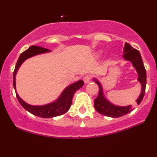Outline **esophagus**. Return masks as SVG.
I'll list each match as a JSON object with an SVG mask.
<instances>
[{"instance_id": "obj_1", "label": "esophagus", "mask_w": 157, "mask_h": 157, "mask_svg": "<svg viewBox=\"0 0 157 157\" xmlns=\"http://www.w3.org/2000/svg\"><path fill=\"white\" fill-rule=\"evenodd\" d=\"M91 79H92V77L90 76V75H86V76H85V77H83L84 82H85V83H88V82H90Z\"/></svg>"}]
</instances>
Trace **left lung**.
<instances>
[{"label": "left lung", "mask_w": 157, "mask_h": 157, "mask_svg": "<svg viewBox=\"0 0 157 157\" xmlns=\"http://www.w3.org/2000/svg\"><path fill=\"white\" fill-rule=\"evenodd\" d=\"M124 58L126 60H130L133 64L134 67L137 69L138 73V80L142 85V90L138 99H137V105H140L144 97L145 91V86H146V71H145L144 64H143L140 53L137 50L134 49L128 43H126L124 48ZM96 83L99 86V94L97 97L94 99V107L96 110L100 114L105 116L111 117V118H118L124 115L132 112L134 109L132 105L126 107L115 106L109 103L107 99H105L102 93V88L99 81L96 80Z\"/></svg>", "instance_id": "1"}]
</instances>
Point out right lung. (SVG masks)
Wrapping results in <instances>:
<instances>
[{"instance_id": "add662e5", "label": "right lung", "mask_w": 157, "mask_h": 157, "mask_svg": "<svg viewBox=\"0 0 157 157\" xmlns=\"http://www.w3.org/2000/svg\"><path fill=\"white\" fill-rule=\"evenodd\" d=\"M49 50L47 48H41V47L38 46H31L28 50L22 52L18 58L14 73H13V85H14L15 90H16L15 76H16V73L18 70L19 67H20L22 62L27 58L31 57V56H33L37 54L43 53V52H47ZM83 84L84 82L82 80H80L78 82H75V83L71 84V86L67 87L64 90L63 94H61V96L57 101L49 104V105H44V106H32V105H28L27 103H25L20 99L17 91L15 92H16L17 98L19 102L22 105V107L29 113H31V114L38 117H41V118H53V117L61 116V115L64 114L69 110L71 105V102H72L74 94L77 90L80 89L81 87L83 86Z\"/></svg>"}]
</instances>
